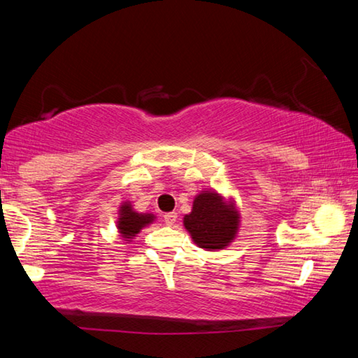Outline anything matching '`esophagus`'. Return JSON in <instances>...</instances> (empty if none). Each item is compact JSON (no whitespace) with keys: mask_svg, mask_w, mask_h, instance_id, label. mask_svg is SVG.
<instances>
[{"mask_svg":"<svg viewBox=\"0 0 358 358\" xmlns=\"http://www.w3.org/2000/svg\"><path fill=\"white\" fill-rule=\"evenodd\" d=\"M177 217H178L177 211H171V213L164 215V221H166L167 226H173V224L177 222Z\"/></svg>","mask_w":358,"mask_h":358,"instance_id":"obj_1","label":"esophagus"}]
</instances>
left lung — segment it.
Returning <instances> with one entry per match:
<instances>
[{
	"instance_id": "obj_1",
	"label": "left lung",
	"mask_w": 358,
	"mask_h": 358,
	"mask_svg": "<svg viewBox=\"0 0 358 358\" xmlns=\"http://www.w3.org/2000/svg\"><path fill=\"white\" fill-rule=\"evenodd\" d=\"M238 216L216 192H202L185 216V227L192 240L205 250H222L235 237Z\"/></svg>"
}]
</instances>
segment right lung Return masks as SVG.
I'll return each mask as SVG.
<instances>
[{
	"label": "right lung",
	"mask_w": 358,
	"mask_h": 358,
	"mask_svg": "<svg viewBox=\"0 0 358 358\" xmlns=\"http://www.w3.org/2000/svg\"><path fill=\"white\" fill-rule=\"evenodd\" d=\"M120 215L121 216H120L118 229H120V232L123 234V237H126V238L134 237V235L138 234V230H141L143 226H147V224L153 221V216L132 211V208L128 203H124L123 207H121Z\"/></svg>",
	"instance_id": "add662e5"
}]
</instances>
